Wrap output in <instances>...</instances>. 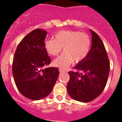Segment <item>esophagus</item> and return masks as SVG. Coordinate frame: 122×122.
Instances as JSON below:
<instances>
[{
    "label": "esophagus",
    "instance_id": "1",
    "mask_svg": "<svg viewBox=\"0 0 122 122\" xmlns=\"http://www.w3.org/2000/svg\"><path fill=\"white\" fill-rule=\"evenodd\" d=\"M59 71H60V73H62V72H64V70H63V69L62 68H59Z\"/></svg>",
    "mask_w": 122,
    "mask_h": 122
}]
</instances>
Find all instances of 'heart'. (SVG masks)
I'll use <instances>...</instances> for the list:
<instances>
[{
    "label": "heart",
    "mask_w": 122,
    "mask_h": 122,
    "mask_svg": "<svg viewBox=\"0 0 122 122\" xmlns=\"http://www.w3.org/2000/svg\"><path fill=\"white\" fill-rule=\"evenodd\" d=\"M90 37L79 31L62 30L55 35V39H48L45 42V49L52 56L59 55L63 48V52L55 59L53 64L62 69H66L74 61L78 63L84 60L91 48Z\"/></svg>",
    "instance_id": "obj_1"
}]
</instances>
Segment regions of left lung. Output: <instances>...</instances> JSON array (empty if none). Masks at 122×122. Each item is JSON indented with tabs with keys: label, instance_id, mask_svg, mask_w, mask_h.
<instances>
[{
	"label": "left lung",
	"instance_id": "8db88e82",
	"mask_svg": "<svg viewBox=\"0 0 122 122\" xmlns=\"http://www.w3.org/2000/svg\"><path fill=\"white\" fill-rule=\"evenodd\" d=\"M92 47L84 60L70 71L67 91L72 98L87 103L97 98L106 87L110 71V63L107 52L100 36L90 30Z\"/></svg>",
	"mask_w": 122,
	"mask_h": 122
}]
</instances>
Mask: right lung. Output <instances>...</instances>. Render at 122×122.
<instances>
[{
  "label": "right lung",
  "instance_id": "1",
  "mask_svg": "<svg viewBox=\"0 0 122 122\" xmlns=\"http://www.w3.org/2000/svg\"><path fill=\"white\" fill-rule=\"evenodd\" d=\"M47 32L36 29L18 45L12 64L13 76L19 92L27 98L39 100L51 93L59 74V69L46 68L51 58L45 48Z\"/></svg>",
  "mask_w": 122,
  "mask_h": 122
}]
</instances>
